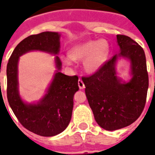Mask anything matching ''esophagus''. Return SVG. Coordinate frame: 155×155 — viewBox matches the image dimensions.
<instances>
[{
	"instance_id": "obj_1",
	"label": "esophagus",
	"mask_w": 155,
	"mask_h": 155,
	"mask_svg": "<svg viewBox=\"0 0 155 155\" xmlns=\"http://www.w3.org/2000/svg\"><path fill=\"white\" fill-rule=\"evenodd\" d=\"M78 85H79V87H80V89H84L85 87L84 86V82L82 81V80H78Z\"/></svg>"
}]
</instances>
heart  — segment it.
Segmentation results:
<instances>
[{
  "label": "heart",
  "mask_w": 155,
  "mask_h": 155,
  "mask_svg": "<svg viewBox=\"0 0 155 155\" xmlns=\"http://www.w3.org/2000/svg\"><path fill=\"white\" fill-rule=\"evenodd\" d=\"M109 54V44L105 40H90L71 48L70 55L63 57L66 65L74 60H84V68L87 72H97L105 63Z\"/></svg>",
  "instance_id": "b5f03b06"
}]
</instances>
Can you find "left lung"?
I'll return each instance as SVG.
<instances>
[{
  "mask_svg": "<svg viewBox=\"0 0 155 155\" xmlns=\"http://www.w3.org/2000/svg\"><path fill=\"white\" fill-rule=\"evenodd\" d=\"M117 40L120 53L105 62L93 75L82 78L95 120L109 131L126 127L139 117L149 87L147 60L142 47L125 35H117ZM118 57L130 61L132 78L128 83L116 76L115 66Z\"/></svg>",
  "mask_w": 155,
  "mask_h": 155,
  "instance_id": "1",
  "label": "left lung"
}]
</instances>
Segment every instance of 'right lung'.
Listing matches in <instances>:
<instances>
[{
	"mask_svg": "<svg viewBox=\"0 0 155 155\" xmlns=\"http://www.w3.org/2000/svg\"><path fill=\"white\" fill-rule=\"evenodd\" d=\"M60 35L42 32L30 35L15 47L7 64V98L13 113L21 125L40 136L52 137L60 134L70 123L74 94L79 90L77 75L69 76L59 71L62 63L55 57L57 71L47 93L37 104L23 101L18 92V64L19 57L31 51L58 54Z\"/></svg>",
	"mask_w": 155,
	"mask_h": 155,
	"instance_id": "add662e5",
	"label": "right lung"
}]
</instances>
